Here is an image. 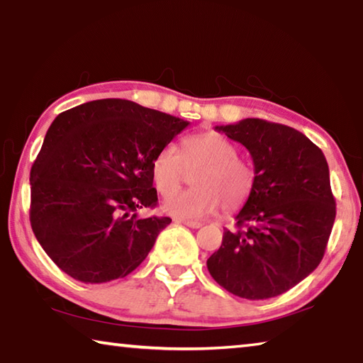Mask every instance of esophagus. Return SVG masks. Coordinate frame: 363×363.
I'll list each match as a JSON object with an SVG mask.
<instances>
[{"label":"esophagus","mask_w":363,"mask_h":363,"mask_svg":"<svg viewBox=\"0 0 363 363\" xmlns=\"http://www.w3.org/2000/svg\"><path fill=\"white\" fill-rule=\"evenodd\" d=\"M176 223H181L184 225L190 227V229H199V227H201V223H195V220H184V219H176Z\"/></svg>","instance_id":"34e87169"}]
</instances>
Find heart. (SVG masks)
<instances>
[{
	"instance_id": "obj_1",
	"label": "heart",
	"mask_w": 363,
	"mask_h": 363,
	"mask_svg": "<svg viewBox=\"0 0 363 363\" xmlns=\"http://www.w3.org/2000/svg\"><path fill=\"white\" fill-rule=\"evenodd\" d=\"M193 175L192 189L172 196L185 180V171ZM152 179L164 200V211L184 220H196L218 210L232 213L242 208L255 187V171L248 162L237 157V147L223 134L196 133L181 143V155L174 145L160 149L152 162Z\"/></svg>"
}]
</instances>
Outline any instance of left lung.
<instances>
[{
	"instance_id": "1",
	"label": "left lung",
	"mask_w": 363,
	"mask_h": 363,
	"mask_svg": "<svg viewBox=\"0 0 363 363\" xmlns=\"http://www.w3.org/2000/svg\"><path fill=\"white\" fill-rule=\"evenodd\" d=\"M218 131L247 147L255 187L237 230L208 257L211 277L245 299L279 296L304 280L325 255L336 216L323 152L294 128L245 118Z\"/></svg>"
}]
</instances>
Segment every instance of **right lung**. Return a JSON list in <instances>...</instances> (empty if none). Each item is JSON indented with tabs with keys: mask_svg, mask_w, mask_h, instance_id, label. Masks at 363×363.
<instances>
[{
	"mask_svg": "<svg viewBox=\"0 0 363 363\" xmlns=\"http://www.w3.org/2000/svg\"><path fill=\"white\" fill-rule=\"evenodd\" d=\"M189 121L125 99L65 110L30 171V224L46 255L75 280L123 279L143 262L169 218L157 206L152 162Z\"/></svg>",
	"mask_w": 363,
	"mask_h": 363,
	"instance_id": "obj_1",
	"label": "right lung"
}]
</instances>
